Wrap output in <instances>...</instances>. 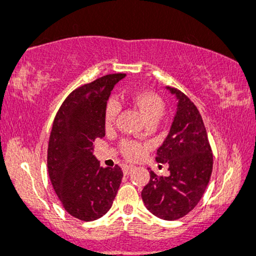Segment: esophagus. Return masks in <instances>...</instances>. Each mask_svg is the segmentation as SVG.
<instances>
[{"mask_svg":"<svg viewBox=\"0 0 256 256\" xmlns=\"http://www.w3.org/2000/svg\"><path fill=\"white\" fill-rule=\"evenodd\" d=\"M135 169L134 165H130V164H126L124 166H123V172H124V175H129V174L132 172Z\"/></svg>","mask_w":256,"mask_h":256,"instance_id":"esophagus-1","label":"esophagus"}]
</instances>
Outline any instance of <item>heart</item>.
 <instances>
[{"label": "heart", "instance_id": "1", "mask_svg": "<svg viewBox=\"0 0 256 256\" xmlns=\"http://www.w3.org/2000/svg\"><path fill=\"white\" fill-rule=\"evenodd\" d=\"M135 106L141 111L145 118L148 123H157L162 116H163L165 111V103L157 93L150 92V91H141L136 92L132 98ZM120 111H121V104L115 98H110L105 105L104 111V122L105 127L111 128L115 124L117 116H118ZM120 148L126 158L134 160L138 159L145 152V146L142 144L138 142V141L124 139L121 141Z\"/></svg>", "mask_w": 256, "mask_h": 256}]
</instances>
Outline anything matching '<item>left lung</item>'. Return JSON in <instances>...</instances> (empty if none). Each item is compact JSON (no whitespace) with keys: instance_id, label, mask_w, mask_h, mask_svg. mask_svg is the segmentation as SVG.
Masks as SVG:
<instances>
[{"instance_id":"left-lung-1","label":"left lung","mask_w":256,"mask_h":256,"mask_svg":"<svg viewBox=\"0 0 256 256\" xmlns=\"http://www.w3.org/2000/svg\"><path fill=\"white\" fill-rule=\"evenodd\" d=\"M177 112L166 139L157 150L156 160L169 165V176L151 178L141 192L147 210L165 220H176L188 214L198 205L213 169V153L202 117L193 102L174 87Z\"/></svg>"}]
</instances>
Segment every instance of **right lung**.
Listing matches in <instances>:
<instances>
[{
    "label": "right lung",
    "mask_w": 256,
    "mask_h": 256,
    "mask_svg": "<svg viewBox=\"0 0 256 256\" xmlns=\"http://www.w3.org/2000/svg\"><path fill=\"white\" fill-rule=\"evenodd\" d=\"M126 74H109L78 87L57 111L48 146V171L69 214L92 222L112 206L123 172L118 165L102 168L93 142L105 135L104 111L114 86Z\"/></svg>",
    "instance_id": "obj_1"
}]
</instances>
